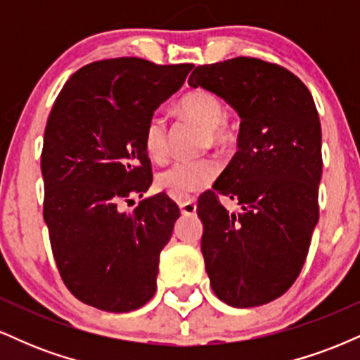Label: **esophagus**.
Returning <instances> with one entry per match:
<instances>
[{
    "instance_id": "esophagus-1",
    "label": "esophagus",
    "mask_w": 360,
    "mask_h": 360,
    "mask_svg": "<svg viewBox=\"0 0 360 360\" xmlns=\"http://www.w3.org/2000/svg\"><path fill=\"white\" fill-rule=\"evenodd\" d=\"M179 208L181 213L191 217V214L196 213V200H194V198H188V200L179 201Z\"/></svg>"
}]
</instances>
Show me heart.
Here are the masks:
<instances>
[{
	"label": "heart",
	"instance_id": "1",
	"mask_svg": "<svg viewBox=\"0 0 360 360\" xmlns=\"http://www.w3.org/2000/svg\"><path fill=\"white\" fill-rule=\"evenodd\" d=\"M184 115L206 128L208 140L213 146H225L232 139L225 127V108L213 93L194 89L179 103ZM143 147L147 155L155 162H162L167 157V120L162 113H154L148 118L143 131ZM220 162L214 157L200 159H181L157 174V186L177 200L191 196L208 188L220 174Z\"/></svg>",
	"mask_w": 360,
	"mask_h": 360
}]
</instances>
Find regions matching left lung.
Returning a JSON list of instances; mask_svg holds the SVG:
<instances>
[{
  "mask_svg": "<svg viewBox=\"0 0 360 360\" xmlns=\"http://www.w3.org/2000/svg\"><path fill=\"white\" fill-rule=\"evenodd\" d=\"M188 84L223 98L242 120L238 150L198 200L210 284L230 307L271 303L300 276L318 223L323 162L315 101L291 71L254 57L198 65ZM218 193L243 212H229Z\"/></svg>",
  "mask_w": 360,
  "mask_h": 360,
  "instance_id": "8db88e82",
  "label": "left lung"
}]
</instances>
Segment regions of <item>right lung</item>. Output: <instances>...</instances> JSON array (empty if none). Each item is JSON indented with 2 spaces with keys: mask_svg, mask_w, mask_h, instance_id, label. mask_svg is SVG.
Segmentation results:
<instances>
[{
  "mask_svg": "<svg viewBox=\"0 0 360 360\" xmlns=\"http://www.w3.org/2000/svg\"><path fill=\"white\" fill-rule=\"evenodd\" d=\"M193 64L139 57L91 62L69 77L44 134V220L69 291L103 311H134L154 296L159 255L179 208L164 193L122 205L152 184L143 131Z\"/></svg>",
  "mask_w": 360,
  "mask_h": 360,
  "instance_id": "right-lung-1",
  "label": "right lung"
}]
</instances>
